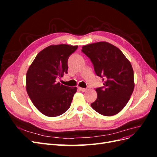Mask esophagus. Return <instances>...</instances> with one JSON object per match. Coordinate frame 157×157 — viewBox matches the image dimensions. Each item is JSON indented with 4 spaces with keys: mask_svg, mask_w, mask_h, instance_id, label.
Here are the masks:
<instances>
[{
    "mask_svg": "<svg viewBox=\"0 0 157 157\" xmlns=\"http://www.w3.org/2000/svg\"><path fill=\"white\" fill-rule=\"evenodd\" d=\"M78 90H80V91H81V92L86 91V88H80V87H78Z\"/></svg>",
    "mask_w": 157,
    "mask_h": 157,
    "instance_id": "34e87169",
    "label": "esophagus"
}]
</instances>
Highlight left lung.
<instances>
[{
  "label": "left lung",
  "instance_id": "obj_1",
  "mask_svg": "<svg viewBox=\"0 0 157 157\" xmlns=\"http://www.w3.org/2000/svg\"><path fill=\"white\" fill-rule=\"evenodd\" d=\"M82 48L103 82V86L96 89L98 97L91 107L104 116L116 115L125 107L134 91V71L130 62L121 50L106 42Z\"/></svg>",
  "mask_w": 157,
  "mask_h": 157
}]
</instances>
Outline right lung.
<instances>
[{
  "mask_svg": "<svg viewBox=\"0 0 157 157\" xmlns=\"http://www.w3.org/2000/svg\"><path fill=\"white\" fill-rule=\"evenodd\" d=\"M77 46L52 45L40 51L26 75V89L36 108L43 115L54 117L62 115L71 106L77 88L57 82L67 74V61Z\"/></svg>",
  "mask_w": 157,
  "mask_h": 157,
  "instance_id": "obj_1",
  "label": "right lung"
}]
</instances>
